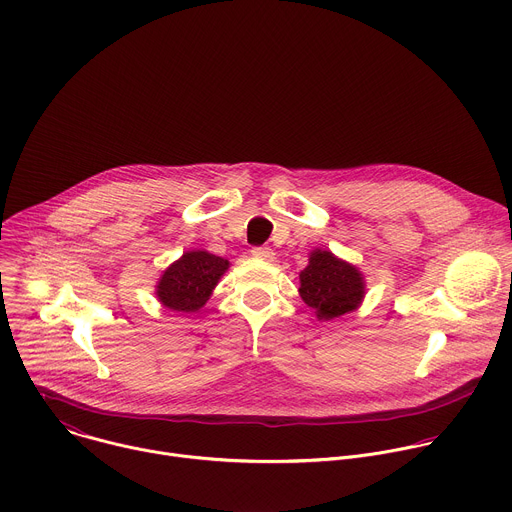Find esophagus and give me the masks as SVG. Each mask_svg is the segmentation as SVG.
I'll return each instance as SVG.
<instances>
[{
    "label": "esophagus",
    "mask_w": 512,
    "mask_h": 512,
    "mask_svg": "<svg viewBox=\"0 0 512 512\" xmlns=\"http://www.w3.org/2000/svg\"><path fill=\"white\" fill-rule=\"evenodd\" d=\"M251 255H253L255 259H261V261H271L275 253H273L269 247H253V249H251Z\"/></svg>",
    "instance_id": "obj_1"
}]
</instances>
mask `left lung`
Masks as SVG:
<instances>
[{
	"label": "left lung",
	"instance_id": "1",
	"mask_svg": "<svg viewBox=\"0 0 512 512\" xmlns=\"http://www.w3.org/2000/svg\"><path fill=\"white\" fill-rule=\"evenodd\" d=\"M301 297L317 311L319 319L331 321L359 307L365 295L361 273L333 257L331 251H313L309 265L301 271Z\"/></svg>",
	"mask_w": 512,
	"mask_h": 512
}]
</instances>
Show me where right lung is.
Masks as SVG:
<instances>
[{
	"instance_id": "right-lung-1",
	"label": "right lung",
	"mask_w": 512,
	"mask_h": 512,
	"mask_svg": "<svg viewBox=\"0 0 512 512\" xmlns=\"http://www.w3.org/2000/svg\"><path fill=\"white\" fill-rule=\"evenodd\" d=\"M227 267V259L207 251H189L165 269L157 285V297L171 311H197L207 303Z\"/></svg>"
}]
</instances>
